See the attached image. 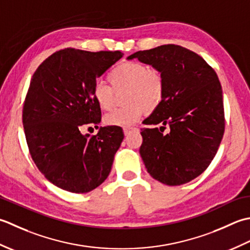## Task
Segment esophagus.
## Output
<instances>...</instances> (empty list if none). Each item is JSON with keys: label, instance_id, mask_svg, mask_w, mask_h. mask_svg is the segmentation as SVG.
<instances>
[{"label": "esophagus", "instance_id": "1", "mask_svg": "<svg viewBox=\"0 0 250 250\" xmlns=\"http://www.w3.org/2000/svg\"><path fill=\"white\" fill-rule=\"evenodd\" d=\"M135 129H136L135 127H126V128H124V134H125V135H128L130 131L135 130Z\"/></svg>", "mask_w": 250, "mask_h": 250}]
</instances>
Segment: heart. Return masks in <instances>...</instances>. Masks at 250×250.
I'll list each match as a JSON object with an SVG mask.
<instances>
[{"label":"heart","instance_id":"b5f03b06","mask_svg":"<svg viewBox=\"0 0 250 250\" xmlns=\"http://www.w3.org/2000/svg\"><path fill=\"white\" fill-rule=\"evenodd\" d=\"M111 85L97 83L94 98L101 110L108 111L114 104L115 93L125 90L126 105L113 110L104 118L108 126L129 127L145 113L155 111L165 97V79L157 69H150L138 61H126L111 71L108 75Z\"/></svg>","mask_w":250,"mask_h":250}]
</instances>
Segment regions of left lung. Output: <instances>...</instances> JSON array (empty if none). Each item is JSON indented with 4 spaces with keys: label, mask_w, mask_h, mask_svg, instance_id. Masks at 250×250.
<instances>
[{
    "label": "left lung",
    "mask_w": 250,
    "mask_h": 250,
    "mask_svg": "<svg viewBox=\"0 0 250 250\" xmlns=\"http://www.w3.org/2000/svg\"><path fill=\"white\" fill-rule=\"evenodd\" d=\"M134 58L160 70L165 79L164 100L144 121L149 126L141 128L139 151L146 170L167 186L190 182L209 166L225 134L218 75L201 56L175 44L139 50L128 57Z\"/></svg>",
    "instance_id": "8db88e82"
}]
</instances>
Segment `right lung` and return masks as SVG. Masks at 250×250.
<instances>
[{"instance_id":"right-lung-1","label":"right lung","mask_w":250,"mask_h":250,"mask_svg":"<svg viewBox=\"0 0 250 250\" xmlns=\"http://www.w3.org/2000/svg\"><path fill=\"white\" fill-rule=\"evenodd\" d=\"M122 57L120 50L64 48L45 59L32 76L22 109L25 140L39 170L60 189L87 193L110 174L124 139L122 127H100L93 136L81 129L98 127L96 79Z\"/></svg>"}]
</instances>
